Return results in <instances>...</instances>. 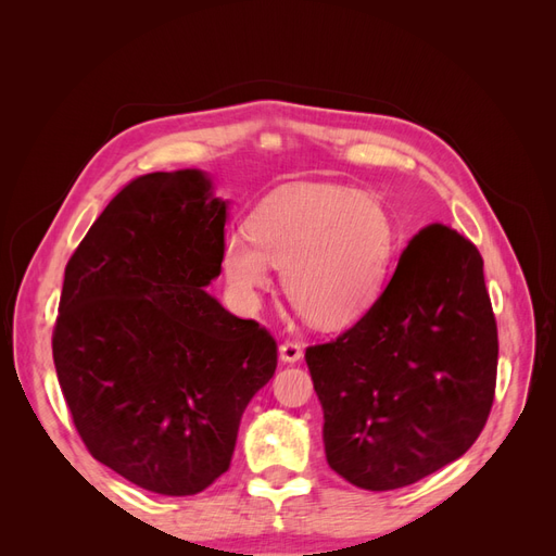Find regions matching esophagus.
Here are the masks:
<instances>
[{"label":"esophagus","instance_id":"34e87169","mask_svg":"<svg viewBox=\"0 0 556 556\" xmlns=\"http://www.w3.org/2000/svg\"><path fill=\"white\" fill-rule=\"evenodd\" d=\"M278 357H280V362H285V364H294V362H299L301 357H304V350H301L299 343L285 341V343H280V348H278Z\"/></svg>","mask_w":556,"mask_h":556}]
</instances>
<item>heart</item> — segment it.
<instances>
[{"label":"heart","instance_id":"heart-1","mask_svg":"<svg viewBox=\"0 0 556 556\" xmlns=\"http://www.w3.org/2000/svg\"><path fill=\"white\" fill-rule=\"evenodd\" d=\"M392 252V220L374 197L343 188H294L271 197L250 233L225 237L223 271L245 306L282 268L285 294L317 327H341L376 299Z\"/></svg>","mask_w":556,"mask_h":556}]
</instances>
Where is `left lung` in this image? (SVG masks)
<instances>
[{
  "label": "left lung",
  "mask_w": 556,
  "mask_h": 556,
  "mask_svg": "<svg viewBox=\"0 0 556 556\" xmlns=\"http://www.w3.org/2000/svg\"><path fill=\"white\" fill-rule=\"evenodd\" d=\"M496 362L478 248L425 227L359 323L306 350L329 466L390 492L459 459L490 417Z\"/></svg>",
  "instance_id": "1"
}]
</instances>
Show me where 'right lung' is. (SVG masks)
<instances>
[{"instance_id": "1", "label": "right lung", "mask_w": 556, "mask_h": 556, "mask_svg": "<svg viewBox=\"0 0 556 556\" xmlns=\"http://www.w3.org/2000/svg\"><path fill=\"white\" fill-rule=\"evenodd\" d=\"M225 223L206 172L148 174L64 268L53 359L74 425L97 462L164 496L225 473L245 406L276 374L274 336L206 292Z\"/></svg>"}]
</instances>
